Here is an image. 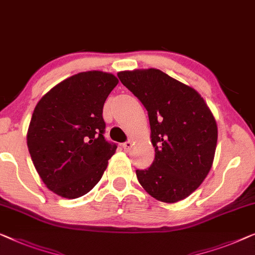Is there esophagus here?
Returning <instances> with one entry per match:
<instances>
[{
  "mask_svg": "<svg viewBox=\"0 0 255 255\" xmlns=\"http://www.w3.org/2000/svg\"><path fill=\"white\" fill-rule=\"evenodd\" d=\"M132 146H133V143H132L131 140H128V141L123 143V148H124L125 152H128V150L132 148Z\"/></svg>",
  "mask_w": 255,
  "mask_h": 255,
  "instance_id": "1",
  "label": "esophagus"
}]
</instances>
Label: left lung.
Instances as JSON below:
<instances>
[{
  "label": "left lung",
  "mask_w": 255,
  "mask_h": 255,
  "mask_svg": "<svg viewBox=\"0 0 255 255\" xmlns=\"http://www.w3.org/2000/svg\"><path fill=\"white\" fill-rule=\"evenodd\" d=\"M148 113L155 148L152 165L135 170L140 185L158 201L173 204L198 189L213 165L217 125L194 88L157 69L117 73Z\"/></svg>",
  "instance_id": "left-lung-1"
}]
</instances>
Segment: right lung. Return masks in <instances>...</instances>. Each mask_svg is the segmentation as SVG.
I'll return each mask as SVG.
<instances>
[{"instance_id":"1","label":"right lung","mask_w":255,"mask_h":255,"mask_svg":"<svg viewBox=\"0 0 255 255\" xmlns=\"http://www.w3.org/2000/svg\"><path fill=\"white\" fill-rule=\"evenodd\" d=\"M119 79L87 71L66 78L46 93L33 112L27 147L45 185L76 199L101 179L116 143L106 141L103 105Z\"/></svg>"}]
</instances>
